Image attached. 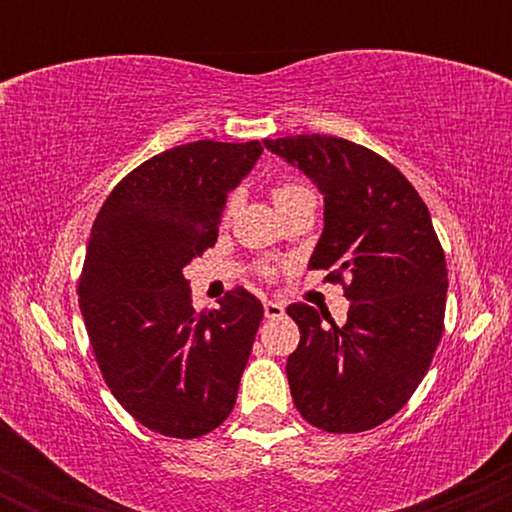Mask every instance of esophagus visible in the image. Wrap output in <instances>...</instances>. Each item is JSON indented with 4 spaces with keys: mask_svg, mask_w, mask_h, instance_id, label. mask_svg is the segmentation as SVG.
Segmentation results:
<instances>
[{
    "mask_svg": "<svg viewBox=\"0 0 512 512\" xmlns=\"http://www.w3.org/2000/svg\"><path fill=\"white\" fill-rule=\"evenodd\" d=\"M284 313H286V310H284V305H281V303L264 301V315H267V317H272V320H274V317H281Z\"/></svg>",
    "mask_w": 512,
    "mask_h": 512,
    "instance_id": "obj_1",
    "label": "esophagus"
}]
</instances>
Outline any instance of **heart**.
<instances>
[{"mask_svg": "<svg viewBox=\"0 0 512 512\" xmlns=\"http://www.w3.org/2000/svg\"><path fill=\"white\" fill-rule=\"evenodd\" d=\"M305 192H308V190H305V187H301V185H279V187H276V190H274V202H276V207H281V204H286V202H291V199L305 195ZM236 204H238L236 197L228 199V204H226V216L233 214V209H236Z\"/></svg>", "mask_w": 512, "mask_h": 512, "instance_id": "heart-1", "label": "heart"}]
</instances>
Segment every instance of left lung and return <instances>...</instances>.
Listing matches in <instances>:
<instances>
[{
  "mask_svg": "<svg viewBox=\"0 0 512 512\" xmlns=\"http://www.w3.org/2000/svg\"><path fill=\"white\" fill-rule=\"evenodd\" d=\"M264 146L325 199L308 267L332 269V279L351 274L346 325L305 303L286 308L301 330L286 361L293 404L322 431H368L414 395L443 334L448 267L431 214L414 185L366 146L322 134Z\"/></svg>",
  "mask_w": 512,
  "mask_h": 512,
  "instance_id": "1",
  "label": "left lung"
}]
</instances>
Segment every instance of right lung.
Returning a JSON list of instances; mask_svg holds the SVG:
<instances>
[{
  "instance_id": "1",
  "label": "right lung",
  "mask_w": 512,
  "mask_h": 512,
  "mask_svg": "<svg viewBox=\"0 0 512 512\" xmlns=\"http://www.w3.org/2000/svg\"><path fill=\"white\" fill-rule=\"evenodd\" d=\"M262 151L175 146L122 178L93 221L79 279L88 339L122 409L163 436H204L236 404L262 303L236 289L197 313L182 272L216 243L228 192Z\"/></svg>"
}]
</instances>
